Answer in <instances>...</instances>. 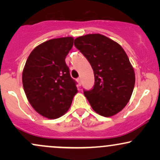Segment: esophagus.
<instances>
[{"label":"esophagus","mask_w":160,"mask_h":160,"mask_svg":"<svg viewBox=\"0 0 160 160\" xmlns=\"http://www.w3.org/2000/svg\"><path fill=\"white\" fill-rule=\"evenodd\" d=\"M77 81H78V86H81V79L78 78V80H77Z\"/></svg>","instance_id":"34e87169"}]
</instances>
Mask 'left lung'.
<instances>
[{"mask_svg":"<svg viewBox=\"0 0 160 160\" xmlns=\"http://www.w3.org/2000/svg\"><path fill=\"white\" fill-rule=\"evenodd\" d=\"M74 46L87 58L95 75V85L84 95L99 115L110 117L129 102L135 82L134 68L122 47L100 34L74 40Z\"/></svg>","mask_w":160,"mask_h":160,"instance_id":"1","label":"left lung"}]
</instances>
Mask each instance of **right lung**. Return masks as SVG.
I'll return each instance as SVG.
<instances>
[{"label":"right lung","instance_id":"1","mask_svg":"<svg viewBox=\"0 0 160 160\" xmlns=\"http://www.w3.org/2000/svg\"><path fill=\"white\" fill-rule=\"evenodd\" d=\"M74 44L72 37L40 43L28 57L22 71V85L29 103L48 119L63 116L78 93L65 58Z\"/></svg>","mask_w":160,"mask_h":160}]
</instances>
